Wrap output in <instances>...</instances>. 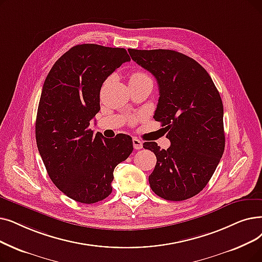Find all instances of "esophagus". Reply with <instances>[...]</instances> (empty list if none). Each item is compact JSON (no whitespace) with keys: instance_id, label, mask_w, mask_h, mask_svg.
Returning <instances> with one entry per match:
<instances>
[{"instance_id":"1","label":"esophagus","mask_w":262,"mask_h":262,"mask_svg":"<svg viewBox=\"0 0 262 262\" xmlns=\"http://www.w3.org/2000/svg\"><path fill=\"white\" fill-rule=\"evenodd\" d=\"M133 144H134V147H135L136 150H140V149H142V146H143L142 141H140L137 138H134L133 139Z\"/></svg>"}]
</instances>
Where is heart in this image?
<instances>
[{
  "label": "heart",
  "mask_w": 262,
  "mask_h": 262,
  "mask_svg": "<svg viewBox=\"0 0 262 262\" xmlns=\"http://www.w3.org/2000/svg\"><path fill=\"white\" fill-rule=\"evenodd\" d=\"M149 80H151L150 77L146 76L145 74H143L141 72L133 73L129 77V82H141V81H149ZM129 121L132 124H134L136 121H137V118H132Z\"/></svg>",
  "instance_id": "b5f03b06"
}]
</instances>
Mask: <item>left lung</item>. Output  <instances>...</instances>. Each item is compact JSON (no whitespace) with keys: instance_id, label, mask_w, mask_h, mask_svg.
<instances>
[{"instance_id":"left-lung-1","label":"left lung","mask_w":262,"mask_h":262,"mask_svg":"<svg viewBox=\"0 0 262 262\" xmlns=\"http://www.w3.org/2000/svg\"><path fill=\"white\" fill-rule=\"evenodd\" d=\"M132 60L158 83L154 119L162 123L171 144L167 150L144 142L156 165L149 176L152 190L170 201L196 196L212 178L225 150L221 95L204 68L174 50L128 49Z\"/></svg>"}]
</instances>
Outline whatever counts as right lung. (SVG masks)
Listing matches in <instances>:
<instances>
[{
  "label": "right lung",
  "mask_w": 262,
  "mask_h": 262,
  "mask_svg": "<svg viewBox=\"0 0 262 262\" xmlns=\"http://www.w3.org/2000/svg\"><path fill=\"white\" fill-rule=\"evenodd\" d=\"M129 61L124 48L77 45L54 63L43 82L35 123L38 152L54 185L78 202L107 198L113 170L133 152L128 135L105 138L89 128L100 110L101 85Z\"/></svg>",
  "instance_id": "obj_1"
}]
</instances>
